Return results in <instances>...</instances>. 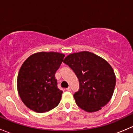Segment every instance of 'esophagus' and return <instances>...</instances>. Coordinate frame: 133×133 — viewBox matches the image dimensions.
Wrapping results in <instances>:
<instances>
[{"label":"esophagus","mask_w":133,"mask_h":133,"mask_svg":"<svg viewBox=\"0 0 133 133\" xmlns=\"http://www.w3.org/2000/svg\"><path fill=\"white\" fill-rule=\"evenodd\" d=\"M66 90H67V91H71V88L70 87H69V88H67Z\"/></svg>","instance_id":"1"}]
</instances>
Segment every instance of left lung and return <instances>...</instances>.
Here are the masks:
<instances>
[{
	"instance_id": "left-lung-1",
	"label": "left lung",
	"mask_w": 133,
	"mask_h": 133,
	"mask_svg": "<svg viewBox=\"0 0 133 133\" xmlns=\"http://www.w3.org/2000/svg\"><path fill=\"white\" fill-rule=\"evenodd\" d=\"M63 62L78 78L80 88L73 95L78 106L89 112L105 106L111 100L116 85V76L108 62L89 51L72 53Z\"/></svg>"
}]
</instances>
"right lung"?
<instances>
[{
  "label": "right lung",
  "mask_w": 133,
  "mask_h": 133,
  "mask_svg": "<svg viewBox=\"0 0 133 133\" xmlns=\"http://www.w3.org/2000/svg\"><path fill=\"white\" fill-rule=\"evenodd\" d=\"M65 55L38 52L22 64L17 76V90L22 102L35 112H48L60 103L62 91L57 87L56 71Z\"/></svg>",
  "instance_id": "right-lung-1"
}]
</instances>
